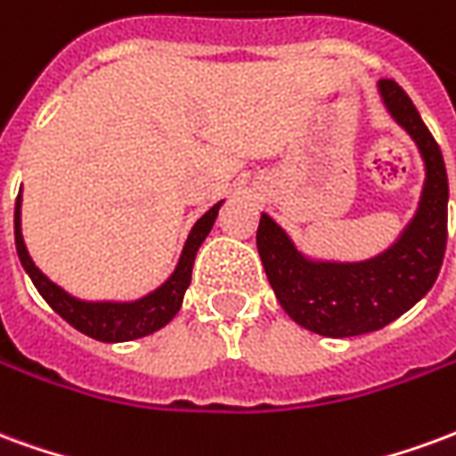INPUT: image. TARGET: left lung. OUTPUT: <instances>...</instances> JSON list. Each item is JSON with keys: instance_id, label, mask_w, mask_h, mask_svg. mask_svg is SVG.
<instances>
[{"instance_id": "left-lung-1", "label": "left lung", "mask_w": 456, "mask_h": 456, "mask_svg": "<svg viewBox=\"0 0 456 456\" xmlns=\"http://www.w3.org/2000/svg\"><path fill=\"white\" fill-rule=\"evenodd\" d=\"M379 93L425 160L420 205L401 239L379 256L356 264L313 261L268 215L258 222V256L278 303L297 325L322 337L366 335L401 317L437 281L447 247L450 185L440 146L401 85L381 80Z\"/></svg>"}]
</instances>
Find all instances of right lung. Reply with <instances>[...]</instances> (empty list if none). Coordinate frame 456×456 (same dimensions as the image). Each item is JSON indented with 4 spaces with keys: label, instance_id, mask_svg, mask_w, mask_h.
<instances>
[{
    "label": "right lung",
    "instance_id": "obj_1",
    "mask_svg": "<svg viewBox=\"0 0 456 456\" xmlns=\"http://www.w3.org/2000/svg\"><path fill=\"white\" fill-rule=\"evenodd\" d=\"M219 205L222 202L208 209L195 222V227H192V232L188 234V241L183 247L178 266L170 273L168 281L149 296L131 300V303H87V300H80V297L65 293L63 288L55 286L51 278L44 276L36 268L28 251H26L24 237H21V192L16 198L14 208L16 254H19V261H21L28 278L34 281L36 290L44 296L45 303L53 307L68 325H73L77 332L93 337V339H100V342H131V339H139V337L156 332L175 317V313L183 305V296H185V290L190 286L195 254H198L200 244L205 241L209 229L215 224V219H217Z\"/></svg>",
    "mask_w": 456,
    "mask_h": 456
}]
</instances>
